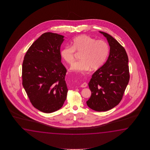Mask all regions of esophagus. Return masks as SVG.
Wrapping results in <instances>:
<instances>
[{"mask_svg": "<svg viewBox=\"0 0 150 150\" xmlns=\"http://www.w3.org/2000/svg\"><path fill=\"white\" fill-rule=\"evenodd\" d=\"M87 86V83H83V84H81V87H83V88H84V87H86Z\"/></svg>", "mask_w": 150, "mask_h": 150, "instance_id": "esophagus-1", "label": "esophagus"}]
</instances>
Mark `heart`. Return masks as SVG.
Instances as JSON below:
<instances>
[{"instance_id":"b5f03b06","label":"heart","mask_w":150,"mask_h":150,"mask_svg":"<svg viewBox=\"0 0 150 150\" xmlns=\"http://www.w3.org/2000/svg\"><path fill=\"white\" fill-rule=\"evenodd\" d=\"M71 47L65 46L61 49V57L67 63L71 64L74 60L75 51L81 52L80 61L72 64L70 70L78 72L96 70L105 63L109 54L107 43L102 40H96L88 35L78 36L71 42Z\"/></svg>"}]
</instances>
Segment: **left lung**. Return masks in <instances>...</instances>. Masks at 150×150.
Here are the masks:
<instances>
[{"mask_svg":"<svg viewBox=\"0 0 150 150\" xmlns=\"http://www.w3.org/2000/svg\"><path fill=\"white\" fill-rule=\"evenodd\" d=\"M99 32L107 39L110 51L106 62L93 74L88 83L92 94L86 103L95 111L105 112L121 101L130 75L125 48L111 35Z\"/></svg>","mask_w":150,"mask_h":150,"instance_id":"8db88e82","label":"left lung"}]
</instances>
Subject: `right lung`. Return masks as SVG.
<instances>
[{
    "label": "right lung",
    "mask_w": 150,
    "mask_h": 150,
    "mask_svg": "<svg viewBox=\"0 0 150 150\" xmlns=\"http://www.w3.org/2000/svg\"><path fill=\"white\" fill-rule=\"evenodd\" d=\"M64 36L45 33L25 54L23 63V85L35 108L45 113L62 108L67 99V69L61 63Z\"/></svg>",
    "instance_id": "add662e5"
}]
</instances>
